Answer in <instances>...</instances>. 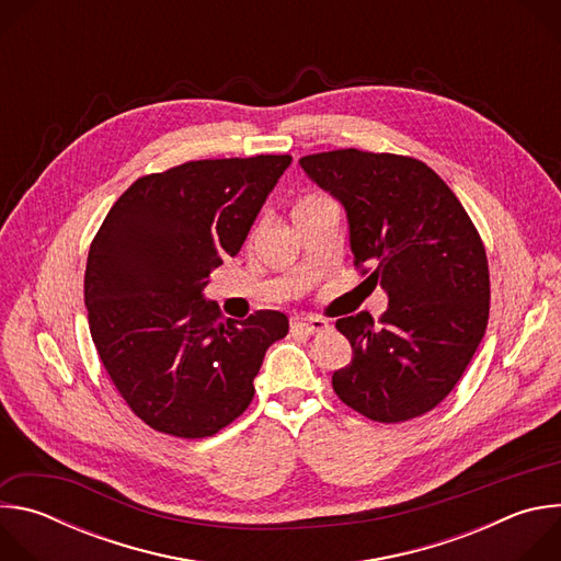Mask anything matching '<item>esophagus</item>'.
I'll list each match as a JSON object with an SVG mask.
<instances>
[{
  "instance_id": "34e87169",
  "label": "esophagus",
  "mask_w": 561,
  "mask_h": 561,
  "mask_svg": "<svg viewBox=\"0 0 561 561\" xmlns=\"http://www.w3.org/2000/svg\"><path fill=\"white\" fill-rule=\"evenodd\" d=\"M329 329V322L322 317H295L290 322V331H301L306 335L322 333Z\"/></svg>"
}]
</instances>
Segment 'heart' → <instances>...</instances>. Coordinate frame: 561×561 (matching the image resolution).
<instances>
[{"instance_id":"heart-1","label":"heart","mask_w":561,"mask_h":561,"mask_svg":"<svg viewBox=\"0 0 561 561\" xmlns=\"http://www.w3.org/2000/svg\"><path fill=\"white\" fill-rule=\"evenodd\" d=\"M319 202H324V197H317V195H306V197H301V199L295 204V208H293V210H301V208H308V206H312V204H319Z\"/></svg>"}]
</instances>
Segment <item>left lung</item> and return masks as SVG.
Returning <instances> with one entry per match:
<instances>
[{
    "mask_svg": "<svg viewBox=\"0 0 561 561\" xmlns=\"http://www.w3.org/2000/svg\"><path fill=\"white\" fill-rule=\"evenodd\" d=\"M351 224L353 264L388 308L337 319L353 362L333 390L359 415L397 424L442 404L461 379L491 310L482 237L448 184L409 154L342 148L299 159Z\"/></svg>",
    "mask_w": 561,
    "mask_h": 561,
    "instance_id": "left-lung-1",
    "label": "left lung"
}]
</instances>
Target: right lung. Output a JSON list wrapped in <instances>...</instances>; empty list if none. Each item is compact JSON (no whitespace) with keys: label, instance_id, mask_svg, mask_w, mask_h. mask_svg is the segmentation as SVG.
Wrapping results in <instances>:
<instances>
[{"label":"right lung","instance_id":"right-lung-1","mask_svg":"<svg viewBox=\"0 0 561 561\" xmlns=\"http://www.w3.org/2000/svg\"><path fill=\"white\" fill-rule=\"evenodd\" d=\"M290 154L197 159L150 173L113 204L91 242L84 299L100 359L152 431L202 439L253 402L266 348L288 317L221 319L202 297L237 255Z\"/></svg>","mask_w":561,"mask_h":561}]
</instances>
